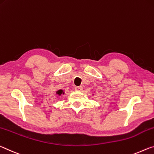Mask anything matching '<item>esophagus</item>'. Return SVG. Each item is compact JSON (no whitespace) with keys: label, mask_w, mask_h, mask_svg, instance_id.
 I'll use <instances>...</instances> for the list:
<instances>
[{"label":"esophagus","mask_w":154,"mask_h":154,"mask_svg":"<svg viewBox=\"0 0 154 154\" xmlns=\"http://www.w3.org/2000/svg\"><path fill=\"white\" fill-rule=\"evenodd\" d=\"M83 89V87L82 86H79V87H75V90L78 91H82Z\"/></svg>","instance_id":"esophagus-1"}]
</instances>
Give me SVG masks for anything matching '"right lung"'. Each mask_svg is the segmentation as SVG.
Wrapping results in <instances>:
<instances>
[{
  "mask_svg": "<svg viewBox=\"0 0 154 154\" xmlns=\"http://www.w3.org/2000/svg\"><path fill=\"white\" fill-rule=\"evenodd\" d=\"M56 94H57V95H59V96H60V95L65 94V91H64L63 90H62V89H59V90L57 91H56Z\"/></svg>",
  "mask_w": 154,
  "mask_h": 154,
  "instance_id": "obj_1",
  "label": "right lung"
}]
</instances>
